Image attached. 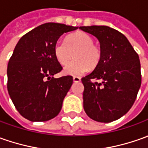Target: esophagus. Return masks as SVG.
<instances>
[{
    "instance_id": "1",
    "label": "esophagus",
    "mask_w": 148,
    "mask_h": 148,
    "mask_svg": "<svg viewBox=\"0 0 148 148\" xmlns=\"http://www.w3.org/2000/svg\"><path fill=\"white\" fill-rule=\"evenodd\" d=\"M73 80H74V82H78L81 81V78H80V77H78V76H74Z\"/></svg>"
}]
</instances>
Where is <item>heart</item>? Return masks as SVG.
Returning <instances> with one entry per match:
<instances>
[{"label": "heart", "mask_w": 148, "mask_h": 148, "mask_svg": "<svg viewBox=\"0 0 148 148\" xmlns=\"http://www.w3.org/2000/svg\"><path fill=\"white\" fill-rule=\"evenodd\" d=\"M89 34L79 32L66 37L65 41H57L54 45V55L61 66H66L74 56L75 59L66 66L64 73L80 75L97 67L102 59V50L94 44Z\"/></svg>", "instance_id": "b5f03b06"}]
</instances>
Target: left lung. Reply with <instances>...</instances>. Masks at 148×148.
Returning a JSON list of instances; mask_svg holds the SVG:
<instances>
[{"label": "left lung", "instance_id": "obj_1", "mask_svg": "<svg viewBox=\"0 0 148 148\" xmlns=\"http://www.w3.org/2000/svg\"><path fill=\"white\" fill-rule=\"evenodd\" d=\"M79 28L95 36L102 50L98 66L82 78L84 110L99 122L117 120L132 107L141 86L138 55L126 37L115 29L106 26ZM93 79L97 81L92 82Z\"/></svg>", "mask_w": 148, "mask_h": 148}]
</instances>
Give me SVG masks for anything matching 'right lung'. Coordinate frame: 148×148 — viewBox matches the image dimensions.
I'll return each instance as SVG.
<instances>
[{
  "label": "right lung",
  "mask_w": 148,
  "mask_h": 148,
  "mask_svg": "<svg viewBox=\"0 0 148 148\" xmlns=\"http://www.w3.org/2000/svg\"><path fill=\"white\" fill-rule=\"evenodd\" d=\"M77 29L48 23L32 30L18 42L8 63L7 89L16 109L26 119L46 121L61 111L73 77L53 78L62 70L54 55V45L64 33Z\"/></svg>",
  "instance_id": "add662e5"
}]
</instances>
